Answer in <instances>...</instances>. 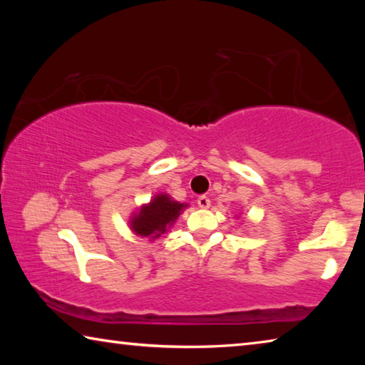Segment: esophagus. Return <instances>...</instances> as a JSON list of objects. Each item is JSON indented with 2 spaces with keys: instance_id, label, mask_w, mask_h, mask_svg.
Listing matches in <instances>:
<instances>
[{
  "instance_id": "1",
  "label": "esophagus",
  "mask_w": 365,
  "mask_h": 365,
  "mask_svg": "<svg viewBox=\"0 0 365 365\" xmlns=\"http://www.w3.org/2000/svg\"><path fill=\"white\" fill-rule=\"evenodd\" d=\"M197 206L202 207V209H207L209 206H211V200H209L207 196L202 195V196L197 197Z\"/></svg>"
}]
</instances>
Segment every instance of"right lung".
<instances>
[{
  "label": "right lung",
  "mask_w": 365,
  "mask_h": 365,
  "mask_svg": "<svg viewBox=\"0 0 365 365\" xmlns=\"http://www.w3.org/2000/svg\"><path fill=\"white\" fill-rule=\"evenodd\" d=\"M187 207L188 202H178L168 193H158L150 202L141 205L137 211L132 212L128 227L135 235L153 242L163 233L169 232L178 215Z\"/></svg>",
  "instance_id": "right-lung-1"
}]
</instances>
